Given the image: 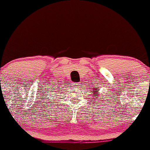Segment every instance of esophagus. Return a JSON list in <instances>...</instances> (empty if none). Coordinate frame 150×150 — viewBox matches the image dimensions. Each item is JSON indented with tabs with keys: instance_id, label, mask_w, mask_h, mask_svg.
<instances>
[{
	"instance_id": "esophagus-1",
	"label": "esophagus",
	"mask_w": 150,
	"mask_h": 150,
	"mask_svg": "<svg viewBox=\"0 0 150 150\" xmlns=\"http://www.w3.org/2000/svg\"><path fill=\"white\" fill-rule=\"evenodd\" d=\"M74 86L76 88H79L80 86H81V83H73Z\"/></svg>"
}]
</instances>
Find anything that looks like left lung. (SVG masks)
Returning <instances> with one entry per match:
<instances>
[{"instance_id":"8db88e82","label":"left lung","mask_w":150,"mask_h":150,"mask_svg":"<svg viewBox=\"0 0 150 150\" xmlns=\"http://www.w3.org/2000/svg\"><path fill=\"white\" fill-rule=\"evenodd\" d=\"M92 89H93L92 92H94V94H96V95H95V96H98V94H98V93H99V92H96H96H94V90H95V91H99V89H94V88H92ZM93 96H94V95H93Z\"/></svg>"}]
</instances>
